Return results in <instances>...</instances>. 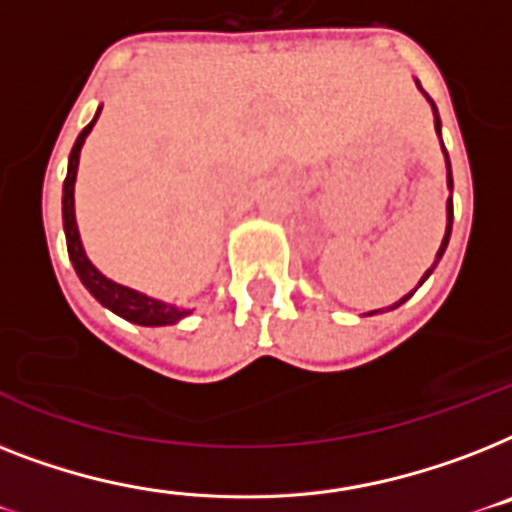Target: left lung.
I'll list each match as a JSON object with an SVG mask.
<instances>
[{"mask_svg": "<svg viewBox=\"0 0 512 512\" xmlns=\"http://www.w3.org/2000/svg\"><path fill=\"white\" fill-rule=\"evenodd\" d=\"M418 89H421V83H418ZM423 91V89H421ZM423 94H426V91H423ZM426 99H429V94H426ZM431 102V99H429ZM431 110H434V126H436V134H439V128H442V120H439V112H436V105L434 102H431ZM442 149H444V144H442ZM444 160H447V186H450V191H452V170H450V157H447V149H444ZM450 234H452V197L447 199V231H444V239H442V247H439V252H436V260H434V265H431L429 270H426V273H423V278H421V284L423 281H426V278L431 276V273H434V268H436V263H439V260H442V255H444V249H447V242H450ZM418 284V286H421ZM418 286H415V289H418ZM415 289L410 294H407V297H402L400 302H394L392 307H389V310H394V307H400L402 302H407V299L413 297L415 294ZM373 313H381V310H373ZM373 313H368V315H373Z\"/></svg>", "mask_w": 512, "mask_h": 512, "instance_id": "1", "label": "left lung"}]
</instances>
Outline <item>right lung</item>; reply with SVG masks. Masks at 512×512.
Segmentation results:
<instances>
[{"label": "right lung", "instance_id": "obj_1", "mask_svg": "<svg viewBox=\"0 0 512 512\" xmlns=\"http://www.w3.org/2000/svg\"><path fill=\"white\" fill-rule=\"evenodd\" d=\"M99 112H102V107H99L89 126L78 134L76 144L70 149L68 176H65V184H62V226H65V242H68L70 263L76 268L81 284L89 289L91 297L97 299L99 305H105L107 310H112L115 315H120V318H126V321L131 323H139V326H170V323H178L181 318H186L191 310H181V307L160 302V299H152L147 297V294L136 292V289L115 284V281H110L107 276H102V273L91 265L86 252H83L81 234H78L76 223V199H73V191H76V173L81 147L83 141H86V136L91 134L94 123H97Z\"/></svg>", "mask_w": 512, "mask_h": 512}]
</instances>
